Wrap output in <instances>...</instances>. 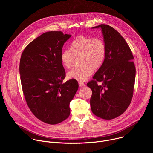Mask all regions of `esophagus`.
<instances>
[{
  "label": "esophagus",
  "instance_id": "esophagus-1",
  "mask_svg": "<svg viewBox=\"0 0 153 153\" xmlns=\"http://www.w3.org/2000/svg\"><path fill=\"white\" fill-rule=\"evenodd\" d=\"M79 85L80 87H82V86H83L85 85V83H84L83 82H79Z\"/></svg>",
  "mask_w": 153,
  "mask_h": 153
}]
</instances>
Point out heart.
<instances>
[{"mask_svg": "<svg viewBox=\"0 0 153 153\" xmlns=\"http://www.w3.org/2000/svg\"><path fill=\"white\" fill-rule=\"evenodd\" d=\"M106 56L105 42L99 38L80 36L71 44L70 49L63 50L60 60L66 68H70L74 60L79 58L80 66L74 68L67 74L69 79L78 81H85L93 73V69L99 68Z\"/></svg>", "mask_w": 153, "mask_h": 153, "instance_id": "heart-1", "label": "heart"}]
</instances>
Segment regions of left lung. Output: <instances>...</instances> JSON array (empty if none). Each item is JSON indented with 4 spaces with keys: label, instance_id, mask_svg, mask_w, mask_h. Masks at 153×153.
I'll return each mask as SVG.
<instances>
[{
    "label": "left lung",
    "instance_id": "8db88e82",
    "mask_svg": "<svg viewBox=\"0 0 153 153\" xmlns=\"http://www.w3.org/2000/svg\"><path fill=\"white\" fill-rule=\"evenodd\" d=\"M96 28L102 29L106 56L87 86L92 90L90 105L93 114L111 120L122 114L132 100L136 76L134 57L125 40L114 28L105 24L93 28Z\"/></svg>",
    "mask_w": 153,
    "mask_h": 153
}]
</instances>
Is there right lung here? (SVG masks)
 <instances>
[{
    "label": "right lung",
    "instance_id": "1",
    "mask_svg": "<svg viewBox=\"0 0 153 153\" xmlns=\"http://www.w3.org/2000/svg\"><path fill=\"white\" fill-rule=\"evenodd\" d=\"M71 36L62 31L43 33L25 47L20 60V81L27 103L38 119L50 125L69 117L70 103L79 88L75 79L63 83L65 71L60 54L64 43Z\"/></svg>",
    "mask_w": 153,
    "mask_h": 153
}]
</instances>
